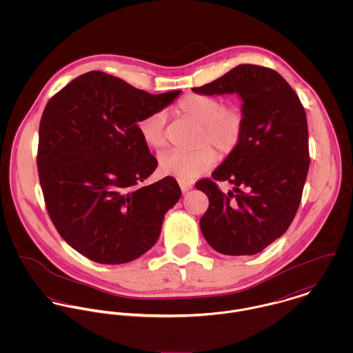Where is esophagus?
Wrapping results in <instances>:
<instances>
[{"label":"esophagus","instance_id":"1","mask_svg":"<svg viewBox=\"0 0 353 353\" xmlns=\"http://www.w3.org/2000/svg\"><path fill=\"white\" fill-rule=\"evenodd\" d=\"M179 186H181L182 193H186V192H189V190L193 189V185H192L190 182H179Z\"/></svg>","mask_w":353,"mask_h":353}]
</instances>
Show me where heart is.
<instances>
[{
  "instance_id": "b5f03b06",
  "label": "heart",
  "mask_w": 353,
  "mask_h": 353,
  "mask_svg": "<svg viewBox=\"0 0 353 353\" xmlns=\"http://www.w3.org/2000/svg\"><path fill=\"white\" fill-rule=\"evenodd\" d=\"M178 111L186 119L199 125L194 145L190 151L170 150L159 156V165L167 175L182 181L197 178L216 164V153L228 154L239 145L245 129V115L241 107L228 105L205 95H189L178 104ZM167 114L157 110L141 118L137 123L143 141L152 150H161L167 144Z\"/></svg>"
}]
</instances>
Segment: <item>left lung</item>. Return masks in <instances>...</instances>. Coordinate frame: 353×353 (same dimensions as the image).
Here are the masks:
<instances>
[{"label": "left lung", "mask_w": 353, "mask_h": 353, "mask_svg": "<svg viewBox=\"0 0 353 353\" xmlns=\"http://www.w3.org/2000/svg\"><path fill=\"white\" fill-rule=\"evenodd\" d=\"M193 92L236 94L245 115L239 145L212 174L234 189L225 194L210 179L196 183L209 199L200 220L202 235L225 255L262 252L288 230L302 200L310 165L302 103L276 70L250 63L235 66Z\"/></svg>", "instance_id": "1"}]
</instances>
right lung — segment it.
Masks as SVG:
<instances>
[{
	"label": "right lung",
	"instance_id": "right-lung-1",
	"mask_svg": "<svg viewBox=\"0 0 353 353\" xmlns=\"http://www.w3.org/2000/svg\"><path fill=\"white\" fill-rule=\"evenodd\" d=\"M181 92L151 95L92 70L48 103L39 125L42 192L59 235L88 259L126 263L159 239L181 188L172 176L141 186L157 160L137 123Z\"/></svg>",
	"mask_w": 353,
	"mask_h": 353
}]
</instances>
